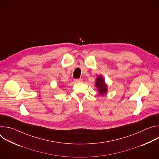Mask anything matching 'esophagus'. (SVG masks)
<instances>
[{
	"label": "esophagus",
	"instance_id": "1",
	"mask_svg": "<svg viewBox=\"0 0 159 159\" xmlns=\"http://www.w3.org/2000/svg\"><path fill=\"white\" fill-rule=\"evenodd\" d=\"M74 82H75V83H80V82H82V79H75V80H74Z\"/></svg>",
	"mask_w": 159,
	"mask_h": 159
}]
</instances>
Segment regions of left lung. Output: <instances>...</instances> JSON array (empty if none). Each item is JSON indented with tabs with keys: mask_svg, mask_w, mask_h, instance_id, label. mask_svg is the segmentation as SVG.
<instances>
[{
	"mask_svg": "<svg viewBox=\"0 0 159 159\" xmlns=\"http://www.w3.org/2000/svg\"><path fill=\"white\" fill-rule=\"evenodd\" d=\"M96 86L98 88V92L101 95L105 94L107 91V86L104 79L101 75H99L96 80Z\"/></svg>",
	"mask_w": 159,
	"mask_h": 159,
	"instance_id": "1",
	"label": "left lung"
}]
</instances>
